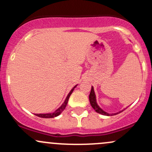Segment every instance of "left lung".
<instances>
[{"mask_svg": "<svg viewBox=\"0 0 152 152\" xmlns=\"http://www.w3.org/2000/svg\"><path fill=\"white\" fill-rule=\"evenodd\" d=\"M89 99H90V104H91L92 107H93V109L95 110V111L96 112V113H99V114H102L103 115H107V116H110V115H117L118 114V113H121V112H123L125 109H124V110H121V111L118 112V113H114V114H109L108 113H107V112L104 111L103 110H102V108H101L100 107H99V105H98L97 102H96V94H95V91H94V89H93V87L92 86L91 87V91H90V96H89Z\"/></svg>", "mask_w": 152, "mask_h": 152, "instance_id": "left-lung-1", "label": "left lung"}]
</instances>
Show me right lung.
Listing matches in <instances>:
<instances>
[{"label":"right lung","mask_w":152,"mask_h":152,"mask_svg":"<svg viewBox=\"0 0 152 152\" xmlns=\"http://www.w3.org/2000/svg\"><path fill=\"white\" fill-rule=\"evenodd\" d=\"M76 86H77V85H76L74 87H73V89L70 90V93H69L68 95L67 96L66 99H65V102H63V104H62L61 105L60 107H59V108L57 109V110H56L54 112H53V113H45V114H35V115L38 116V117H39V118H55V117H56V116L59 115L62 113V112L64 110H65V107H66L69 98H70V95H71V93H73V90H74V88L76 87Z\"/></svg>","instance_id":"right-lung-1"}]
</instances>
